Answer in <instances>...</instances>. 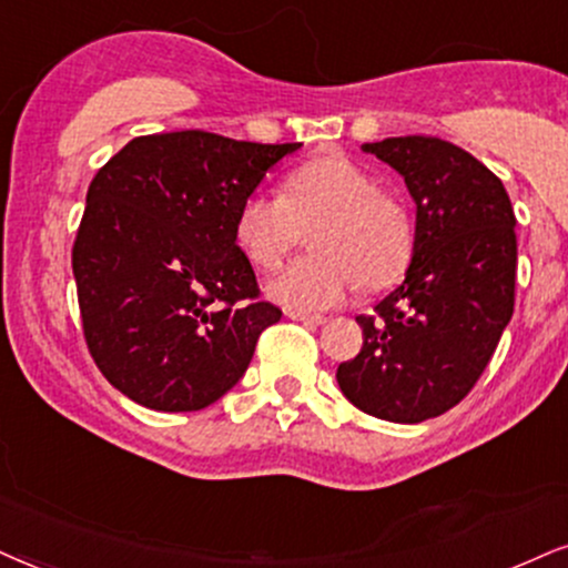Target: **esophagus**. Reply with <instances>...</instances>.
Wrapping results in <instances>:
<instances>
[{
	"mask_svg": "<svg viewBox=\"0 0 568 568\" xmlns=\"http://www.w3.org/2000/svg\"><path fill=\"white\" fill-rule=\"evenodd\" d=\"M288 317L293 322H304V325H325L327 317H322V314H301V312H288Z\"/></svg>",
	"mask_w": 568,
	"mask_h": 568,
	"instance_id": "1",
	"label": "esophagus"
}]
</instances>
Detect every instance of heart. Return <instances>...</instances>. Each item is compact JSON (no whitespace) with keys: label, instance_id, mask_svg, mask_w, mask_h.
Listing matches in <instances>:
<instances>
[{"label":"heart","instance_id":"1","mask_svg":"<svg viewBox=\"0 0 568 568\" xmlns=\"http://www.w3.org/2000/svg\"><path fill=\"white\" fill-rule=\"evenodd\" d=\"M317 220L312 256L291 262L267 283V296L291 312L314 314L343 304L364 283L383 288L404 272L412 254V222L404 204L379 191L362 164L341 154L301 164L285 196L254 191L235 214V241L260 270L277 267L298 225Z\"/></svg>","mask_w":568,"mask_h":568}]
</instances>
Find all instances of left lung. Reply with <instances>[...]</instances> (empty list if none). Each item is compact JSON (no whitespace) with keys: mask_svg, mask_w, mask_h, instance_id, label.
<instances>
[{"mask_svg":"<svg viewBox=\"0 0 568 568\" xmlns=\"http://www.w3.org/2000/svg\"><path fill=\"white\" fill-rule=\"evenodd\" d=\"M404 178L416 204L404 283L358 314L364 346L337 367L356 408L416 425L475 387L514 314L516 217L504 183L433 135L364 143Z\"/></svg>","mask_w":568,"mask_h":568,"instance_id":"left-lung-1","label":"left lung"}]
</instances>
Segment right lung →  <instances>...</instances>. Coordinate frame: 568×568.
I'll list each match as a JSON object with an SVG mask.
<instances>
[{"mask_svg":"<svg viewBox=\"0 0 568 568\" xmlns=\"http://www.w3.org/2000/svg\"><path fill=\"white\" fill-rule=\"evenodd\" d=\"M301 143L204 131L139 135L85 193L73 246L83 335L102 375L154 412H199L283 317L235 243V214Z\"/></svg>","mask_w":568,"mask_h":568,"instance_id":"right-lung-1","label":"right lung"}]
</instances>
